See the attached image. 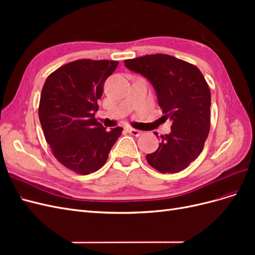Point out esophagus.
I'll return each mask as SVG.
<instances>
[{
	"instance_id": "34e87169",
	"label": "esophagus",
	"mask_w": 255,
	"mask_h": 255,
	"mask_svg": "<svg viewBox=\"0 0 255 255\" xmlns=\"http://www.w3.org/2000/svg\"><path fill=\"white\" fill-rule=\"evenodd\" d=\"M126 130H127L128 133L132 134V135H134V136H139V135L141 134V130H139V129H136V128H129V127L126 128Z\"/></svg>"
}]
</instances>
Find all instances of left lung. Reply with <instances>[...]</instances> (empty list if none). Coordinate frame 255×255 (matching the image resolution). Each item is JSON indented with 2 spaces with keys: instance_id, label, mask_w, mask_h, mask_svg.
Here are the masks:
<instances>
[{
  "instance_id": "1",
  "label": "left lung",
  "mask_w": 255,
  "mask_h": 255,
  "mask_svg": "<svg viewBox=\"0 0 255 255\" xmlns=\"http://www.w3.org/2000/svg\"><path fill=\"white\" fill-rule=\"evenodd\" d=\"M128 70L141 74L156 92L171 132L161 136L158 149L146 154L148 163L161 173H176L202 152L210 132L211 91L199 69L166 54L125 60Z\"/></svg>"
}]
</instances>
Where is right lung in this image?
Returning a JSON list of instances; mask_svg holds the SVG:
<instances>
[{
	"mask_svg": "<svg viewBox=\"0 0 255 255\" xmlns=\"http://www.w3.org/2000/svg\"><path fill=\"white\" fill-rule=\"evenodd\" d=\"M116 60L80 59L48 76L40 96L39 120L54 156L70 170L86 175L99 170L121 135L98 122V100Z\"/></svg>",
	"mask_w": 255,
	"mask_h": 255,
	"instance_id": "right-lung-1",
	"label": "right lung"
}]
</instances>
